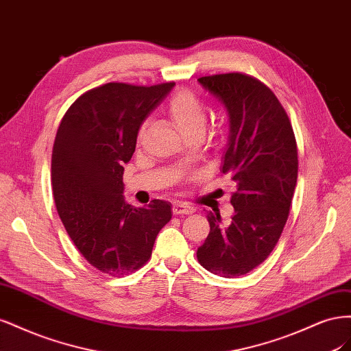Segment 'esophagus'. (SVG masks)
<instances>
[{"instance_id":"esophagus-1","label":"esophagus","mask_w":351,"mask_h":351,"mask_svg":"<svg viewBox=\"0 0 351 351\" xmlns=\"http://www.w3.org/2000/svg\"><path fill=\"white\" fill-rule=\"evenodd\" d=\"M173 212L176 215H182V214H193L195 209L190 208L189 205L183 204V202H176V204L173 205Z\"/></svg>"}]
</instances>
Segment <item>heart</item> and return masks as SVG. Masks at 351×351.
<instances>
[{
  "label": "heart",
  "instance_id": "1",
  "mask_svg": "<svg viewBox=\"0 0 351 351\" xmlns=\"http://www.w3.org/2000/svg\"><path fill=\"white\" fill-rule=\"evenodd\" d=\"M165 111L169 120L174 123L177 130L183 136L199 133L202 134L206 124V111L204 104L189 89H177L171 93L165 104ZM145 133V124L137 132V139Z\"/></svg>",
  "mask_w": 351,
  "mask_h": 351
}]
</instances>
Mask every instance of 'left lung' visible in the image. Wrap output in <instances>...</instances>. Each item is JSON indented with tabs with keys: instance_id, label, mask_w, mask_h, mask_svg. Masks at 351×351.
<instances>
[{
	"instance_id": "1",
	"label": "left lung",
	"mask_w": 351,
	"mask_h": 351,
	"mask_svg": "<svg viewBox=\"0 0 351 351\" xmlns=\"http://www.w3.org/2000/svg\"><path fill=\"white\" fill-rule=\"evenodd\" d=\"M197 80L227 108L230 142L222 173L237 190L228 224L219 212H208L210 231L196 256L209 272L236 278L259 267L281 237L299 171L297 143L289 115L261 80L244 73Z\"/></svg>"
}]
</instances>
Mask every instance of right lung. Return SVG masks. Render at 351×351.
Returning <instances> with one entry per match:
<instances>
[{"mask_svg": "<svg viewBox=\"0 0 351 351\" xmlns=\"http://www.w3.org/2000/svg\"><path fill=\"white\" fill-rule=\"evenodd\" d=\"M173 86L105 83L70 105L56 134L51 178L58 215L83 258L110 277L142 268L171 219L165 200L127 204L123 164L136 149L141 124Z\"/></svg>", "mask_w": 351, "mask_h": 351, "instance_id": "add662e5", "label": "right lung"}]
</instances>
